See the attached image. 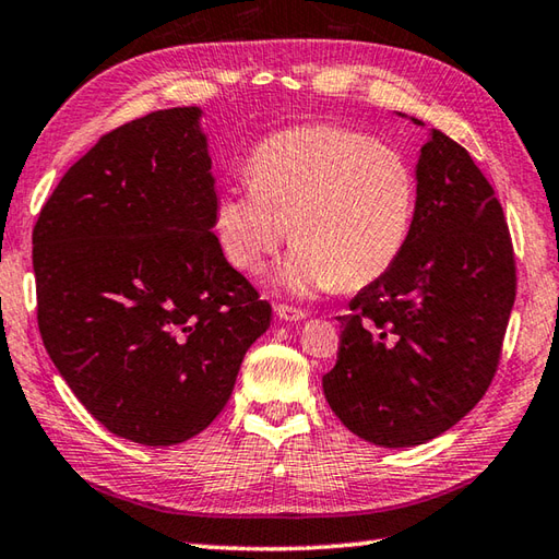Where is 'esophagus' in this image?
I'll return each mask as SVG.
<instances>
[{
    "mask_svg": "<svg viewBox=\"0 0 559 559\" xmlns=\"http://www.w3.org/2000/svg\"><path fill=\"white\" fill-rule=\"evenodd\" d=\"M275 313L280 316L282 321H289V323L307 319V311H301V309H297V307H289V304H277Z\"/></svg>",
    "mask_w": 559,
    "mask_h": 559,
    "instance_id": "1",
    "label": "esophagus"
}]
</instances>
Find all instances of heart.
<instances>
[{"label": "heart", "instance_id": "b5f03b06", "mask_svg": "<svg viewBox=\"0 0 559 559\" xmlns=\"http://www.w3.org/2000/svg\"><path fill=\"white\" fill-rule=\"evenodd\" d=\"M246 170L214 204L216 243L238 272L255 275L287 230L297 248L277 282L297 294L362 289L404 255L418 180L408 157L374 135L294 126L262 139Z\"/></svg>", "mask_w": 559, "mask_h": 559}]
</instances>
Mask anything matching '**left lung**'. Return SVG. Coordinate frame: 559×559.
<instances>
[{"label":"left lung","instance_id":"8db88e82","mask_svg":"<svg viewBox=\"0 0 559 559\" xmlns=\"http://www.w3.org/2000/svg\"><path fill=\"white\" fill-rule=\"evenodd\" d=\"M416 180L404 255L338 316V362L323 374L333 414L382 448L426 443L475 408L515 299L509 224L472 155L433 131Z\"/></svg>","mask_w":559,"mask_h":559}]
</instances>
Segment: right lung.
<instances>
[{"label": "right lung", "mask_w": 559, "mask_h": 559, "mask_svg": "<svg viewBox=\"0 0 559 559\" xmlns=\"http://www.w3.org/2000/svg\"><path fill=\"white\" fill-rule=\"evenodd\" d=\"M199 116L163 109L104 133L34 226L50 360L104 428L141 445L202 433L272 316L216 243Z\"/></svg>", "instance_id": "right-lung-1"}]
</instances>
